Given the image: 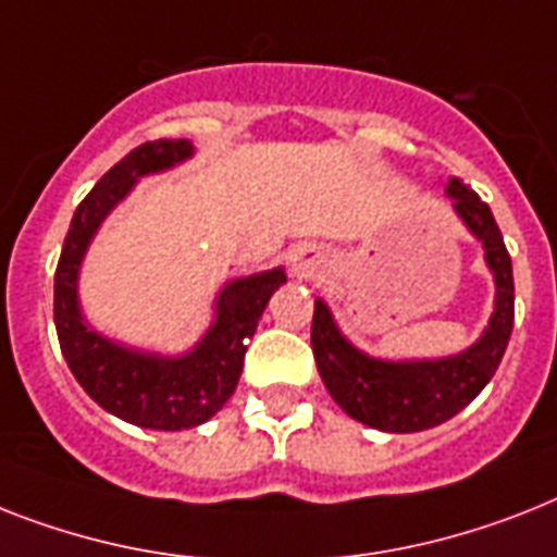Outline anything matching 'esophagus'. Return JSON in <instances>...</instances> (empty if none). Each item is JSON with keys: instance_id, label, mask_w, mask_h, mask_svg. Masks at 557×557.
<instances>
[{"instance_id": "34e87169", "label": "esophagus", "mask_w": 557, "mask_h": 557, "mask_svg": "<svg viewBox=\"0 0 557 557\" xmlns=\"http://www.w3.org/2000/svg\"><path fill=\"white\" fill-rule=\"evenodd\" d=\"M323 265V257H320L318 248L311 246H297L292 251V271L294 277H314Z\"/></svg>"}]
</instances>
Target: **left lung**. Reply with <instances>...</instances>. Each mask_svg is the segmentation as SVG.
Here are the masks:
<instances>
[{
    "mask_svg": "<svg viewBox=\"0 0 557 557\" xmlns=\"http://www.w3.org/2000/svg\"><path fill=\"white\" fill-rule=\"evenodd\" d=\"M455 211L463 216L469 232L486 248V263L495 274V314L490 329L463 355L446 360H420V363H383L357 351L334 325L323 300H314L311 318V351L318 360L329 395L349 418L381 432H423L441 426L469 406L481 388L492 381L506 351L515 323V283L512 260L504 246L500 228L490 206L451 176L446 188Z\"/></svg>",
    "mask_w": 557,
    "mask_h": 557,
    "instance_id": "left-lung-1",
    "label": "left lung"
}]
</instances>
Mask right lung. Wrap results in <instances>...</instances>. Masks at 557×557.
I'll return each mask as SVG.
<instances>
[{
    "label": "right lung",
    "instance_id": "obj_1",
    "mask_svg": "<svg viewBox=\"0 0 557 557\" xmlns=\"http://www.w3.org/2000/svg\"><path fill=\"white\" fill-rule=\"evenodd\" d=\"M185 157H191V143L153 139L134 148L108 174H102L88 197L76 206L53 277V323L59 349L79 386L116 418L162 432L200 426L223 409L237 388L248 337L255 334L257 320L274 288L286 283L283 269L228 283L216 300L211 332L191 355L174 360L122 349L83 323L76 306V271L102 216L131 191L137 176L171 169Z\"/></svg>",
    "mask_w": 557,
    "mask_h": 557
}]
</instances>
